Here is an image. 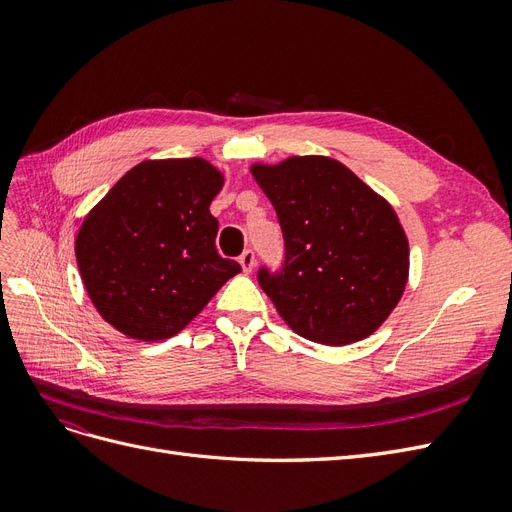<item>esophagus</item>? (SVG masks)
I'll list each match as a JSON object with an SVG mask.
<instances>
[{
  "instance_id": "esophagus-1",
  "label": "esophagus",
  "mask_w": 512,
  "mask_h": 512,
  "mask_svg": "<svg viewBox=\"0 0 512 512\" xmlns=\"http://www.w3.org/2000/svg\"><path fill=\"white\" fill-rule=\"evenodd\" d=\"M239 262H241L243 271H245V273H250V271L254 269V265H256V260H254V252H252V250H245V252L239 256Z\"/></svg>"
}]
</instances>
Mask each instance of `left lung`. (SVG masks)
I'll return each mask as SVG.
<instances>
[{
	"label": "left lung",
	"instance_id": "1",
	"mask_svg": "<svg viewBox=\"0 0 512 512\" xmlns=\"http://www.w3.org/2000/svg\"><path fill=\"white\" fill-rule=\"evenodd\" d=\"M282 226L286 260L258 284L288 327L324 346L369 337L406 290L410 247L395 209L324 156L254 164Z\"/></svg>",
	"mask_w": 512,
	"mask_h": 512
}]
</instances>
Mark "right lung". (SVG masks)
I'll list each match as a JSON object with an SVG mask.
<instances>
[{
	"label": "right lung",
	"mask_w": 512,
	"mask_h": 512,
	"mask_svg": "<svg viewBox=\"0 0 512 512\" xmlns=\"http://www.w3.org/2000/svg\"><path fill=\"white\" fill-rule=\"evenodd\" d=\"M222 185L203 158L145 160L87 213L76 262L91 303L119 333L143 342L177 335L241 271L215 250L209 205Z\"/></svg>",
	"instance_id": "right-lung-1"
}]
</instances>
